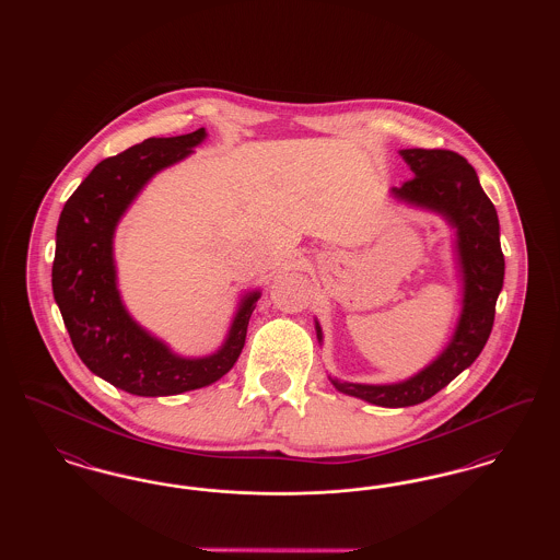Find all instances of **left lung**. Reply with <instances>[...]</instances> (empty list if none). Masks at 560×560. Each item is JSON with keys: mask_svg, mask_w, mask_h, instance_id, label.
Masks as SVG:
<instances>
[{"mask_svg": "<svg viewBox=\"0 0 560 560\" xmlns=\"http://www.w3.org/2000/svg\"><path fill=\"white\" fill-rule=\"evenodd\" d=\"M400 158L413 178L390 195L411 208L439 213L455 229V265L462 281V311L443 352L424 370L393 384H357L329 375L336 390L377 407L418 405L445 388L453 377L470 368L487 345L495 302L504 285V254L500 220L491 199L480 187L475 167L445 149H402ZM317 340L323 342L319 320Z\"/></svg>", "mask_w": 560, "mask_h": 560, "instance_id": "1", "label": "left lung"}]
</instances>
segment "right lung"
I'll return each instance as SVG.
<instances>
[{"label":"right lung","mask_w":560,"mask_h":560,"mask_svg":"<svg viewBox=\"0 0 560 560\" xmlns=\"http://www.w3.org/2000/svg\"><path fill=\"white\" fill-rule=\"evenodd\" d=\"M206 128L149 138L101 161L65 203L56 226L54 300L81 361L92 373L138 397H172L210 386L240 359L260 290L243 293L229 334L212 354L183 357L128 313L117 290L115 229L161 170L187 160Z\"/></svg>","instance_id":"add662e5"}]
</instances>
